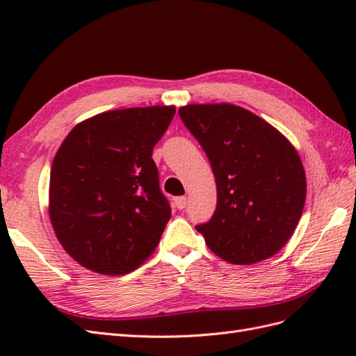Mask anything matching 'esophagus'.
<instances>
[{
	"label": "esophagus",
	"mask_w": 356,
	"mask_h": 356,
	"mask_svg": "<svg viewBox=\"0 0 356 356\" xmlns=\"http://www.w3.org/2000/svg\"><path fill=\"white\" fill-rule=\"evenodd\" d=\"M174 205H176V208L177 209H184L185 207H186V197H177V199H174Z\"/></svg>",
	"instance_id": "34e87169"
}]
</instances>
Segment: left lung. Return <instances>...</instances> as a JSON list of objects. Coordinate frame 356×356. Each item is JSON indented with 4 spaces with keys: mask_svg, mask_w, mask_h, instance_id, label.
<instances>
[{
    "mask_svg": "<svg viewBox=\"0 0 356 356\" xmlns=\"http://www.w3.org/2000/svg\"><path fill=\"white\" fill-rule=\"evenodd\" d=\"M205 151L217 185L211 220L195 226L225 261L252 264L275 255L297 228L306 174L297 149L254 113L232 104L179 108Z\"/></svg>",
    "mask_w": 356,
    "mask_h": 356,
    "instance_id": "obj_1",
    "label": "left lung"
}]
</instances>
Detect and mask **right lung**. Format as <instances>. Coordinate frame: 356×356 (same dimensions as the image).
Segmentation results:
<instances>
[{"label": "right lung", "mask_w": 356, "mask_h": 356, "mask_svg": "<svg viewBox=\"0 0 356 356\" xmlns=\"http://www.w3.org/2000/svg\"><path fill=\"white\" fill-rule=\"evenodd\" d=\"M176 107L105 111L78 124L53 159L49 214L81 266L124 275L154 252L171 217L153 148Z\"/></svg>", "instance_id": "1"}]
</instances>
